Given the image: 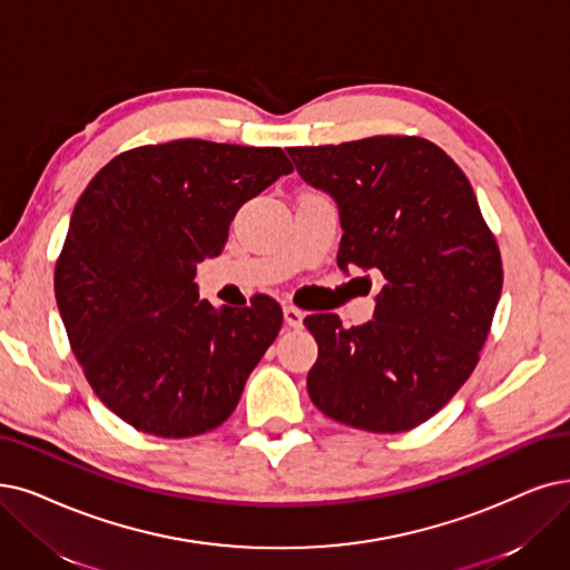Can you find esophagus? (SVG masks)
Listing matches in <instances>:
<instances>
[{"label": "esophagus", "mask_w": 570, "mask_h": 570, "mask_svg": "<svg viewBox=\"0 0 570 570\" xmlns=\"http://www.w3.org/2000/svg\"><path fill=\"white\" fill-rule=\"evenodd\" d=\"M283 315H285V323H287L289 327H302L306 313H304L302 308H297V306L287 304V306H283Z\"/></svg>", "instance_id": "esophagus-1"}]
</instances>
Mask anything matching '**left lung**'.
Segmentation results:
<instances>
[{"label":"left lung","mask_w":570,"mask_h":570,"mask_svg":"<svg viewBox=\"0 0 570 570\" xmlns=\"http://www.w3.org/2000/svg\"><path fill=\"white\" fill-rule=\"evenodd\" d=\"M287 154L338 203V266L385 278L370 323L344 330L336 313L304 317L317 341L308 395L338 423L412 430L470 379L503 289L500 249L470 179L419 135Z\"/></svg>","instance_id":"8db88e82"}]
</instances>
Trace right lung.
<instances>
[{"label":"right lung","mask_w":570,"mask_h":570,"mask_svg":"<svg viewBox=\"0 0 570 570\" xmlns=\"http://www.w3.org/2000/svg\"><path fill=\"white\" fill-rule=\"evenodd\" d=\"M292 170L281 147L173 140L114 156L79 196L56 302L90 389L135 430L181 440L232 416L283 308L266 294L245 308L198 302L196 264Z\"/></svg>","instance_id":"obj_1"}]
</instances>
